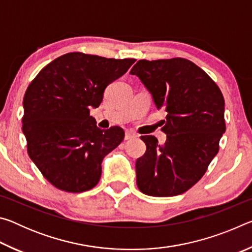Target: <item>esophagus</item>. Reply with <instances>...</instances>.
Returning a JSON list of instances; mask_svg holds the SVG:
<instances>
[{
    "label": "esophagus",
    "mask_w": 252,
    "mask_h": 252,
    "mask_svg": "<svg viewBox=\"0 0 252 252\" xmlns=\"http://www.w3.org/2000/svg\"><path fill=\"white\" fill-rule=\"evenodd\" d=\"M135 134L133 133V132H130V131H126V135H125V140H130L132 138H135Z\"/></svg>",
    "instance_id": "obj_1"
}]
</instances>
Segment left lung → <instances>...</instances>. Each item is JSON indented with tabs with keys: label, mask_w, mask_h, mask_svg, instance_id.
Returning a JSON list of instances; mask_svg holds the SVG:
<instances>
[{
	"label": "left lung",
	"mask_w": 252,
	"mask_h": 252,
	"mask_svg": "<svg viewBox=\"0 0 252 252\" xmlns=\"http://www.w3.org/2000/svg\"><path fill=\"white\" fill-rule=\"evenodd\" d=\"M167 112L163 146L142 135L147 146L135 162L136 186L152 197H173L193 187L219 151L225 131L224 99L218 85L193 62L182 58L139 60L130 71Z\"/></svg>",
	"instance_id": "1"
}]
</instances>
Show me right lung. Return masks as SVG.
I'll list each match as a JSON object with an SVG mask.
<instances>
[{
  "label": "right lung",
  "mask_w": 252,
  "mask_h": 252,
  "mask_svg": "<svg viewBox=\"0 0 252 252\" xmlns=\"http://www.w3.org/2000/svg\"><path fill=\"white\" fill-rule=\"evenodd\" d=\"M135 59L71 52L45 65L25 91L22 130L29 157L51 185L66 192L94 188L102 160L125 138L120 126L101 130L90 108Z\"/></svg>",
  "instance_id": "add662e5"
}]
</instances>
